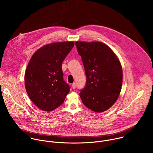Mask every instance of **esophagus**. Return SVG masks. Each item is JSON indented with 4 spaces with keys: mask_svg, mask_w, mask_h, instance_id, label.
<instances>
[{
    "mask_svg": "<svg viewBox=\"0 0 153 153\" xmlns=\"http://www.w3.org/2000/svg\"><path fill=\"white\" fill-rule=\"evenodd\" d=\"M71 86H72L73 89H75V88H76V84H75V83H73V84H72V85H71Z\"/></svg>",
    "mask_w": 153,
    "mask_h": 153,
    "instance_id": "1",
    "label": "esophagus"
}]
</instances>
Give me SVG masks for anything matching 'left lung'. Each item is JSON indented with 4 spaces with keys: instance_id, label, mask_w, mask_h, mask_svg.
<instances>
[{
    "instance_id": "left-lung-1",
    "label": "left lung",
    "mask_w": 153,
    "mask_h": 153,
    "mask_svg": "<svg viewBox=\"0 0 153 153\" xmlns=\"http://www.w3.org/2000/svg\"><path fill=\"white\" fill-rule=\"evenodd\" d=\"M82 57L86 83L79 93L85 106L101 113L113 105L122 85V68L113 50L100 42H76Z\"/></svg>"
}]
</instances>
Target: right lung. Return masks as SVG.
I'll return each mask as SVG.
<instances>
[{
  "label": "right lung",
  "mask_w": 153,
  "mask_h": 153,
  "mask_svg": "<svg viewBox=\"0 0 153 153\" xmlns=\"http://www.w3.org/2000/svg\"><path fill=\"white\" fill-rule=\"evenodd\" d=\"M74 45V42L46 45L34 53L28 64L26 91L34 104L43 111H53L70 92V86L63 80L62 63Z\"/></svg>",
  "instance_id": "1"
}]
</instances>
